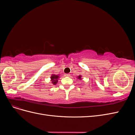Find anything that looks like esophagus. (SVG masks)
I'll return each mask as SVG.
<instances>
[{"label":"esophagus","mask_w":135,"mask_h":135,"mask_svg":"<svg viewBox=\"0 0 135 135\" xmlns=\"http://www.w3.org/2000/svg\"><path fill=\"white\" fill-rule=\"evenodd\" d=\"M65 76H70V74H65Z\"/></svg>","instance_id":"34e87169"}]
</instances>
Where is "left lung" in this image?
<instances>
[{
    "label": "left lung",
    "mask_w": 135,
    "mask_h": 135,
    "mask_svg": "<svg viewBox=\"0 0 135 135\" xmlns=\"http://www.w3.org/2000/svg\"><path fill=\"white\" fill-rule=\"evenodd\" d=\"M78 79L81 80V75H79L78 76Z\"/></svg>",
    "instance_id": "8db88e82"
}]
</instances>
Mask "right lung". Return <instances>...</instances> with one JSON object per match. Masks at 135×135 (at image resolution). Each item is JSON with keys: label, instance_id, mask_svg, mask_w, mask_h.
<instances>
[{"label": "right lung", "instance_id": "1", "mask_svg": "<svg viewBox=\"0 0 135 135\" xmlns=\"http://www.w3.org/2000/svg\"><path fill=\"white\" fill-rule=\"evenodd\" d=\"M59 78V75H55V74H52L51 76V82L52 84H54V85H55L56 84H57L58 81V79Z\"/></svg>", "mask_w": 135, "mask_h": 135}]
</instances>
